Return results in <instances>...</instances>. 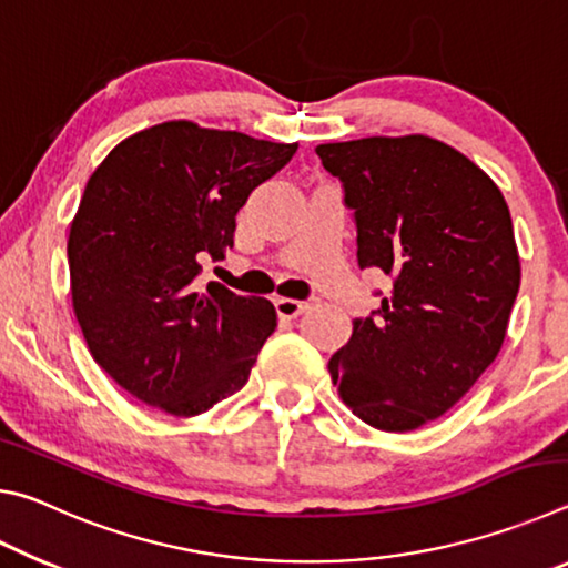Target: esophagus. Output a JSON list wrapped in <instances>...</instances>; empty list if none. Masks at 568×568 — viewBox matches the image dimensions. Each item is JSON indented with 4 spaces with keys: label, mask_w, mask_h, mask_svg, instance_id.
I'll return each instance as SVG.
<instances>
[{
    "label": "esophagus",
    "mask_w": 568,
    "mask_h": 568,
    "mask_svg": "<svg viewBox=\"0 0 568 568\" xmlns=\"http://www.w3.org/2000/svg\"><path fill=\"white\" fill-rule=\"evenodd\" d=\"M307 303H303V301H293V297H277L275 301V311H277V315H281V318H297V315L301 313H305L307 311Z\"/></svg>",
    "instance_id": "obj_1"
}]
</instances>
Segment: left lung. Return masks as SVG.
<instances>
[{"mask_svg":"<svg viewBox=\"0 0 568 568\" xmlns=\"http://www.w3.org/2000/svg\"><path fill=\"white\" fill-rule=\"evenodd\" d=\"M358 225V265L393 277L328 361L355 416L406 434L474 388L501 351L521 283L511 213L476 162L428 134L325 142Z\"/></svg>","mask_w":568,"mask_h":568,"instance_id":"1","label":"left lung"}]
</instances>
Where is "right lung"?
<instances>
[{
	"mask_svg": "<svg viewBox=\"0 0 568 568\" xmlns=\"http://www.w3.org/2000/svg\"><path fill=\"white\" fill-rule=\"evenodd\" d=\"M170 120L122 140L92 172L67 240L72 307L94 363L132 398L192 418L245 386L277 315L220 283L250 192L295 155Z\"/></svg>",
	"mask_w": 568,
	"mask_h": 568,
	"instance_id": "add662e5",
	"label": "right lung"
}]
</instances>
